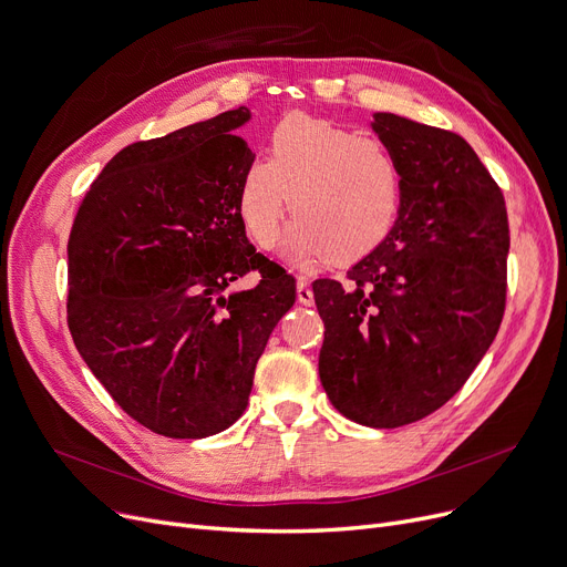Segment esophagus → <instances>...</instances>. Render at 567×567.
<instances>
[{
  "mask_svg": "<svg viewBox=\"0 0 567 567\" xmlns=\"http://www.w3.org/2000/svg\"><path fill=\"white\" fill-rule=\"evenodd\" d=\"M296 296H299V303H303V306L315 303V293H312L310 280L306 276H299V280H296Z\"/></svg>",
  "mask_w": 567,
  "mask_h": 567,
  "instance_id": "obj_1",
  "label": "esophagus"
}]
</instances>
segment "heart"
<instances>
[{"label":"heart","mask_w":567,"mask_h":567,"mask_svg":"<svg viewBox=\"0 0 567 567\" xmlns=\"http://www.w3.org/2000/svg\"><path fill=\"white\" fill-rule=\"evenodd\" d=\"M402 188V163L383 140L289 114L268 135V158L244 169L236 208L252 244L271 250L289 199L296 223L287 252L344 264L368 255L391 231Z\"/></svg>","instance_id":"1"}]
</instances>
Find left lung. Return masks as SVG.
<instances>
[{"mask_svg":"<svg viewBox=\"0 0 567 567\" xmlns=\"http://www.w3.org/2000/svg\"><path fill=\"white\" fill-rule=\"evenodd\" d=\"M404 172L389 236L344 282H312L323 319L319 379L368 427H402L449 402L494 342L508 293L503 190L453 133L377 112Z\"/></svg>","mask_w":567,"mask_h":567,"instance_id":"obj_1","label":"left lung"}]
</instances>
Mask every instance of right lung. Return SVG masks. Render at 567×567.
Instances as JSON below:
<instances>
[{"mask_svg":"<svg viewBox=\"0 0 567 567\" xmlns=\"http://www.w3.org/2000/svg\"><path fill=\"white\" fill-rule=\"evenodd\" d=\"M248 107L122 148L89 186L69 236V331L133 421L204 439L248 406L259 355L296 280L255 252L236 208L255 161L231 135ZM257 270L255 290L225 295Z\"/></svg>","mask_w":567,"mask_h":567,"instance_id":"obj_1","label":"right lung"}]
</instances>
